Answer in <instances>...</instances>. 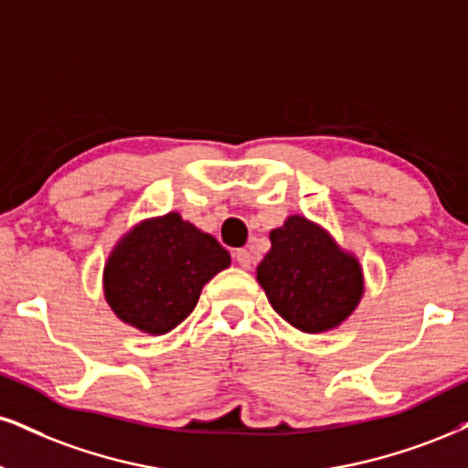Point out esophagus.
I'll return each mask as SVG.
<instances>
[{"instance_id": "1", "label": "esophagus", "mask_w": 468, "mask_h": 468, "mask_svg": "<svg viewBox=\"0 0 468 468\" xmlns=\"http://www.w3.org/2000/svg\"><path fill=\"white\" fill-rule=\"evenodd\" d=\"M232 256H234V261L239 262L243 269H250L251 267V253H250V250H236Z\"/></svg>"}]
</instances>
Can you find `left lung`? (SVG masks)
I'll list each match as a JSON object with an SVG mask.
<instances>
[{"mask_svg":"<svg viewBox=\"0 0 468 468\" xmlns=\"http://www.w3.org/2000/svg\"><path fill=\"white\" fill-rule=\"evenodd\" d=\"M269 303L297 330H332L362 297V271L319 225L291 217L271 232V250L258 267Z\"/></svg>","mask_w":468,"mask_h":468,"instance_id":"left-lung-1","label":"left lung"}]
</instances>
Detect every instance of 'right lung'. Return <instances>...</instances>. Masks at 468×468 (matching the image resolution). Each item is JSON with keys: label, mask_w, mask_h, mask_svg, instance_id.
I'll return each instance as SVG.
<instances>
[{"label": "right lung", "mask_w": 468, "mask_h": 468, "mask_svg": "<svg viewBox=\"0 0 468 468\" xmlns=\"http://www.w3.org/2000/svg\"><path fill=\"white\" fill-rule=\"evenodd\" d=\"M229 267V253L177 212L136 225L103 271L111 308L147 334H166L193 313L201 288Z\"/></svg>", "instance_id": "right-lung-1"}]
</instances>
